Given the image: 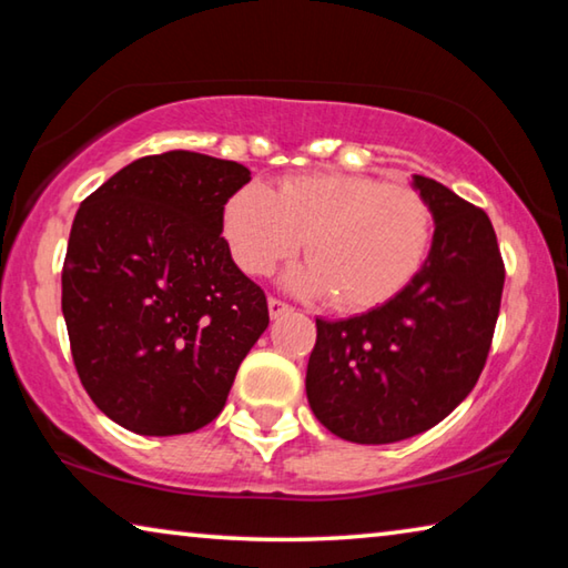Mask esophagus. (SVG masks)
I'll return each mask as SVG.
<instances>
[{
  "instance_id": "34e87169",
  "label": "esophagus",
  "mask_w": 568,
  "mask_h": 568,
  "mask_svg": "<svg viewBox=\"0 0 568 568\" xmlns=\"http://www.w3.org/2000/svg\"><path fill=\"white\" fill-rule=\"evenodd\" d=\"M267 311H271V318L275 321V318H281V315L291 313V305L283 303V301H277V297H271V301H267Z\"/></svg>"
}]
</instances>
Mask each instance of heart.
I'll return each instance as SVG.
<instances>
[{
	"mask_svg": "<svg viewBox=\"0 0 568 568\" xmlns=\"http://www.w3.org/2000/svg\"><path fill=\"white\" fill-rule=\"evenodd\" d=\"M223 237L237 267L267 275L305 240V265L287 285L333 295L338 311H368L398 295L426 261L434 213L410 185L353 172L287 175L273 192L247 182L223 207Z\"/></svg>",
	"mask_w": 568,
	"mask_h": 568,
	"instance_id": "b5f03b06",
	"label": "heart"
}]
</instances>
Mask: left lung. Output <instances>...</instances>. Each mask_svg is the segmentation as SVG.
<instances>
[{
    "instance_id": "8db88e82",
    "label": "left lung",
    "mask_w": 568,
    "mask_h": 568,
    "mask_svg": "<svg viewBox=\"0 0 568 568\" xmlns=\"http://www.w3.org/2000/svg\"><path fill=\"white\" fill-rule=\"evenodd\" d=\"M434 213L418 275L378 307L321 321L307 361V403L353 444H396L444 420L486 365L501 307L504 261L484 210L440 182L413 175Z\"/></svg>"
}]
</instances>
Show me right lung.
Wrapping results in <instances>:
<instances>
[{"label": "right lung", "mask_w": 568, "mask_h": 568, "mask_svg": "<svg viewBox=\"0 0 568 568\" xmlns=\"http://www.w3.org/2000/svg\"><path fill=\"white\" fill-rule=\"evenodd\" d=\"M245 182L233 160L172 150L130 162L77 210L62 313L77 376L122 428L207 426L271 323L261 285L220 235Z\"/></svg>", "instance_id": "obj_1"}]
</instances>
